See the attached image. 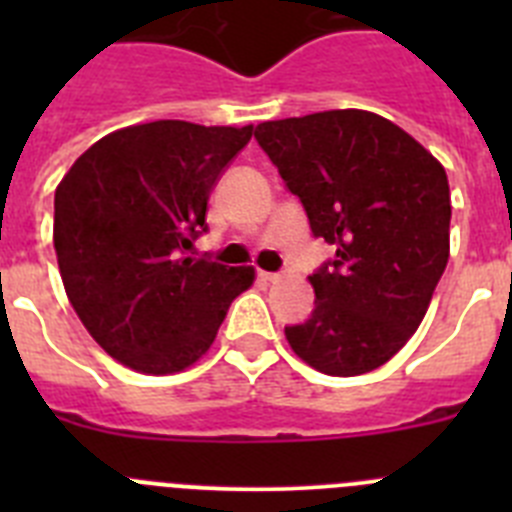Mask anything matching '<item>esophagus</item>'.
<instances>
[{
    "mask_svg": "<svg viewBox=\"0 0 512 512\" xmlns=\"http://www.w3.org/2000/svg\"><path fill=\"white\" fill-rule=\"evenodd\" d=\"M259 279L266 284H277L282 279V274H271V271H259Z\"/></svg>",
    "mask_w": 512,
    "mask_h": 512,
    "instance_id": "1",
    "label": "esophagus"
}]
</instances>
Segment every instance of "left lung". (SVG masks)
I'll list each match as a JSON object with an SVG mask.
<instances>
[{
    "label": "left lung",
    "instance_id": "obj_1",
    "mask_svg": "<svg viewBox=\"0 0 512 512\" xmlns=\"http://www.w3.org/2000/svg\"><path fill=\"white\" fill-rule=\"evenodd\" d=\"M256 140L310 228L336 246L310 279L315 310L284 328L305 364L356 377L387 364L423 323L449 261L441 161L387 117L328 110L261 122Z\"/></svg>",
    "mask_w": 512,
    "mask_h": 512
}]
</instances>
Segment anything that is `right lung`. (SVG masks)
Here are the masks:
<instances>
[{
    "label": "right lung",
    "mask_w": 512,
    "mask_h": 512,
    "mask_svg": "<svg viewBox=\"0 0 512 512\" xmlns=\"http://www.w3.org/2000/svg\"><path fill=\"white\" fill-rule=\"evenodd\" d=\"M253 125L156 120L104 135L56 187L58 269L89 336L140 374L184 372L210 351L253 266L182 256Z\"/></svg>",
    "instance_id": "obj_1"
}]
</instances>
